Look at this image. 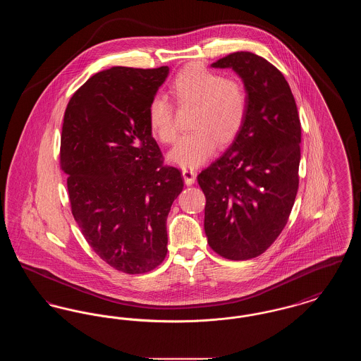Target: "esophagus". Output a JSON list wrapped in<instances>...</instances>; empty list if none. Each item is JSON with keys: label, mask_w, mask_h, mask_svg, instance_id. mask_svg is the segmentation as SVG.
<instances>
[{"label": "esophagus", "mask_w": 361, "mask_h": 361, "mask_svg": "<svg viewBox=\"0 0 361 361\" xmlns=\"http://www.w3.org/2000/svg\"><path fill=\"white\" fill-rule=\"evenodd\" d=\"M183 177H184V181L187 185H192L195 183V178H196V172L190 168H184L183 169Z\"/></svg>", "instance_id": "34e87169"}]
</instances>
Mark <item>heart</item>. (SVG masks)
Instances as JSON below:
<instances>
[{
  "label": "heart",
  "instance_id": "heart-1",
  "mask_svg": "<svg viewBox=\"0 0 361 361\" xmlns=\"http://www.w3.org/2000/svg\"><path fill=\"white\" fill-rule=\"evenodd\" d=\"M171 93L177 104L193 106L190 134L180 137L168 159L183 168H196L214 154L216 142L227 145L238 133L247 115V93L237 80L193 63L178 71L171 82ZM152 134L162 143L177 137L173 105L165 96H154L147 106Z\"/></svg>",
  "mask_w": 361,
  "mask_h": 361
}]
</instances>
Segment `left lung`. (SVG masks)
Segmentation results:
<instances>
[{
    "instance_id": "left-lung-1",
    "label": "left lung",
    "mask_w": 361,
    "mask_h": 361,
    "mask_svg": "<svg viewBox=\"0 0 361 361\" xmlns=\"http://www.w3.org/2000/svg\"><path fill=\"white\" fill-rule=\"evenodd\" d=\"M233 69L247 93V115L228 149L197 176L206 195L204 231L219 256L264 253L287 224L299 187L300 121L284 75L253 52L211 65Z\"/></svg>"
}]
</instances>
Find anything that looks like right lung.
I'll return each instance as SVG.
<instances>
[{
	"label": "right lung",
	"instance_id": "obj_1",
	"mask_svg": "<svg viewBox=\"0 0 361 361\" xmlns=\"http://www.w3.org/2000/svg\"><path fill=\"white\" fill-rule=\"evenodd\" d=\"M169 68H111L70 99L61 137L71 212L85 240L112 268L146 274L168 252L166 219L184 187L164 166L147 106Z\"/></svg>",
	"mask_w": 361,
	"mask_h": 361
}]
</instances>
